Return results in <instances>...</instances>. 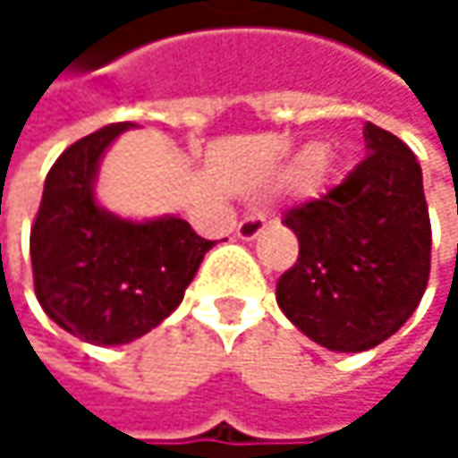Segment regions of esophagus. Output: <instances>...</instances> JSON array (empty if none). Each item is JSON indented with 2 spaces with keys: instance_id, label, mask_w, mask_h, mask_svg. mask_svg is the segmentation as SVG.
Here are the masks:
<instances>
[{
  "instance_id": "1",
  "label": "esophagus",
  "mask_w": 458,
  "mask_h": 458,
  "mask_svg": "<svg viewBox=\"0 0 458 458\" xmlns=\"http://www.w3.org/2000/svg\"><path fill=\"white\" fill-rule=\"evenodd\" d=\"M265 228H267V217H265L262 212H254V215H249V217H243V220L238 223L235 233H238L241 241H254L257 235L265 233Z\"/></svg>"
}]
</instances>
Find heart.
Here are the masks:
<instances>
[{"label":"heart","instance_id":"1","mask_svg":"<svg viewBox=\"0 0 458 458\" xmlns=\"http://www.w3.org/2000/svg\"><path fill=\"white\" fill-rule=\"evenodd\" d=\"M320 158H323V150H320L318 145H313V148H308V150L300 156V164H302L305 169H313V166H318Z\"/></svg>","mask_w":458,"mask_h":458}]
</instances>
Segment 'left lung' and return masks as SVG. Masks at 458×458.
I'll return each mask as SVG.
<instances>
[{
	"mask_svg": "<svg viewBox=\"0 0 458 458\" xmlns=\"http://www.w3.org/2000/svg\"><path fill=\"white\" fill-rule=\"evenodd\" d=\"M363 138L369 156L339 185L284 215L300 257L278 278V308L334 352H363L390 339L429 281L421 166L403 140L371 122Z\"/></svg>",
	"mask_w": 458,
	"mask_h": 458,
	"instance_id": "8db88e82",
	"label": "left lung"
}]
</instances>
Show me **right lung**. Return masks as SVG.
I'll return each mask as SVG.
<instances>
[{"label":"right lung","mask_w":458,"mask_h":458,"mask_svg":"<svg viewBox=\"0 0 458 458\" xmlns=\"http://www.w3.org/2000/svg\"><path fill=\"white\" fill-rule=\"evenodd\" d=\"M127 127H103L60 153L31 225L37 300L89 344H127L156 328L215 246L180 217L135 223L95 201L100 158Z\"/></svg>","instance_id":"1"}]
</instances>
